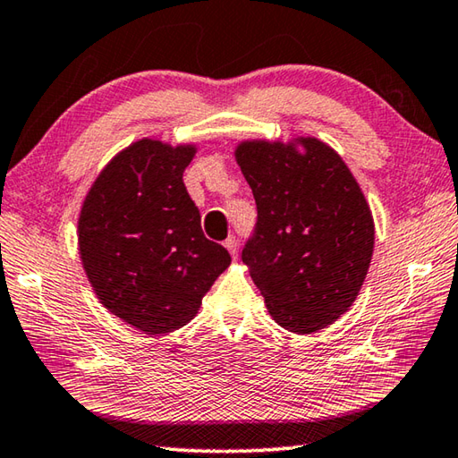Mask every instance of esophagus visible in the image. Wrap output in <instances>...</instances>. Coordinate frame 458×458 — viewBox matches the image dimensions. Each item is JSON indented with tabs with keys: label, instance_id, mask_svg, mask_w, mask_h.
<instances>
[{
	"label": "esophagus",
	"instance_id": "obj_1",
	"mask_svg": "<svg viewBox=\"0 0 458 458\" xmlns=\"http://www.w3.org/2000/svg\"><path fill=\"white\" fill-rule=\"evenodd\" d=\"M225 247H227V251L231 253V258H237V239L233 237V235H231V237H227V242H225Z\"/></svg>",
	"mask_w": 458,
	"mask_h": 458
}]
</instances>
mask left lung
Returning <instances> with one entry per match:
<instances>
[{"mask_svg": "<svg viewBox=\"0 0 458 458\" xmlns=\"http://www.w3.org/2000/svg\"><path fill=\"white\" fill-rule=\"evenodd\" d=\"M235 158L258 205L242 253L253 284L285 330H324L354 303L372 261L374 219L362 189L314 136L243 140Z\"/></svg>", "mask_w": 458, "mask_h": 458, "instance_id": "obj_1", "label": "left lung"}]
</instances>
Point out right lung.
Instances as JSON below:
<instances>
[{
    "instance_id": "add662e5",
    "label": "right lung",
    "mask_w": 458,
    "mask_h": 458,
    "mask_svg": "<svg viewBox=\"0 0 458 458\" xmlns=\"http://www.w3.org/2000/svg\"><path fill=\"white\" fill-rule=\"evenodd\" d=\"M195 152V144L132 142L96 176L80 211V259L94 293L150 335L187 326L231 263L203 235L182 182Z\"/></svg>"
}]
</instances>
